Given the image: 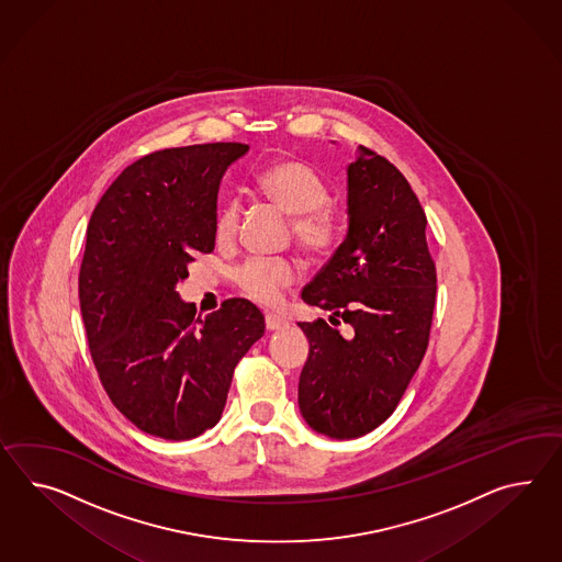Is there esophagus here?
I'll list each match as a JSON object with an SVG mask.
<instances>
[{
  "label": "esophagus",
  "instance_id": "esophagus-1",
  "mask_svg": "<svg viewBox=\"0 0 562 562\" xmlns=\"http://www.w3.org/2000/svg\"><path fill=\"white\" fill-rule=\"evenodd\" d=\"M290 327L286 318L278 315H266V329L268 330H284Z\"/></svg>",
  "mask_w": 562,
  "mask_h": 562
}]
</instances>
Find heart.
Here are the masks:
<instances>
[{"label": "heart", "mask_w": 562, "mask_h": 562, "mask_svg": "<svg viewBox=\"0 0 562 562\" xmlns=\"http://www.w3.org/2000/svg\"><path fill=\"white\" fill-rule=\"evenodd\" d=\"M258 189L268 201L288 215H294V235L306 251L323 254L335 241V221L325 203L329 191L311 166L284 158L263 168L258 175ZM239 227V205L229 201L221 206L215 220V239L221 246L232 244ZM296 278L294 266L286 260H249L237 272V284L247 299L272 306L282 290Z\"/></svg>", "instance_id": "b5f03b06"}]
</instances>
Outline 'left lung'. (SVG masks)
<instances>
[{
	"mask_svg": "<svg viewBox=\"0 0 562 562\" xmlns=\"http://www.w3.org/2000/svg\"><path fill=\"white\" fill-rule=\"evenodd\" d=\"M425 232L408 180L357 146L347 165V235L302 290V301L329 313L299 323L311 342L299 406L316 432L363 437L396 411L432 325L437 270Z\"/></svg>",
	"mask_w": 562,
	"mask_h": 562,
	"instance_id": "obj_1",
	"label": "left lung"
}]
</instances>
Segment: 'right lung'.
Returning <instances> with one entry per match:
<instances>
[{"mask_svg":"<svg viewBox=\"0 0 562 562\" xmlns=\"http://www.w3.org/2000/svg\"><path fill=\"white\" fill-rule=\"evenodd\" d=\"M246 144L151 151L127 166L87 227L79 301L99 380L151 437L189 440L220 423L233 370L261 339L256 304L203 316L180 299L194 254L215 249L217 192Z\"/></svg>","mask_w":562,"mask_h":562,"instance_id":"obj_1","label":"right lung"}]
</instances>
